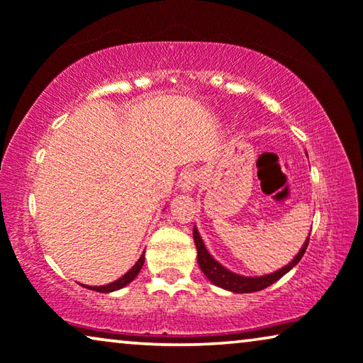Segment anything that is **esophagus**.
Instances as JSON below:
<instances>
[{
  "mask_svg": "<svg viewBox=\"0 0 363 363\" xmlns=\"http://www.w3.org/2000/svg\"><path fill=\"white\" fill-rule=\"evenodd\" d=\"M200 182V173L196 170H186L180 177V188L183 191H191Z\"/></svg>",
  "mask_w": 363,
  "mask_h": 363,
  "instance_id": "esophagus-1",
  "label": "esophagus"
}]
</instances>
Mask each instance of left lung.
<instances>
[{
	"label": "left lung",
	"mask_w": 363,
	"mask_h": 363,
	"mask_svg": "<svg viewBox=\"0 0 363 363\" xmlns=\"http://www.w3.org/2000/svg\"><path fill=\"white\" fill-rule=\"evenodd\" d=\"M193 240H195L196 251H198V264H200L203 274H205L213 284L233 292H256V291L266 289L267 286L274 284L277 279H281L286 272H289L292 267L302 259V256H304V252L307 250V245H309V238H307L304 246H302V250L297 252L294 259H292L287 266L282 267V269L272 272V274L261 276V277H245L228 271L226 267H223L220 264V262L213 259V256L206 251L205 245H203L200 233H198L196 228H193Z\"/></svg>",
	"instance_id": "8db88e82"
}]
</instances>
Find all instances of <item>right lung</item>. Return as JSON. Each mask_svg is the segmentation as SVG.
<instances>
[{
    "instance_id": "add662e5",
    "label": "right lung",
    "mask_w": 363,
    "mask_h": 363,
    "mask_svg": "<svg viewBox=\"0 0 363 363\" xmlns=\"http://www.w3.org/2000/svg\"><path fill=\"white\" fill-rule=\"evenodd\" d=\"M143 261H145V255H142L140 256V259H138L135 264H133V267L130 271L127 272V274H123L121 279H117V281H113V282H111V284H107V286H86L87 289H91V291H97V292H112V291H117V289H122L123 286H127L128 282H132L133 279H135L137 277V274L138 272H140V269H142V266H143Z\"/></svg>"
}]
</instances>
